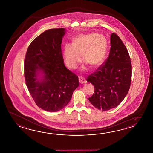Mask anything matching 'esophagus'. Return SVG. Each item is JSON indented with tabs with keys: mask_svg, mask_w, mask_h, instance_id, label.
Masks as SVG:
<instances>
[{
	"mask_svg": "<svg viewBox=\"0 0 153 153\" xmlns=\"http://www.w3.org/2000/svg\"><path fill=\"white\" fill-rule=\"evenodd\" d=\"M79 82L80 83V84H86V80L84 78H83V77H79Z\"/></svg>",
	"mask_w": 153,
	"mask_h": 153,
	"instance_id": "obj_1",
	"label": "esophagus"
}]
</instances>
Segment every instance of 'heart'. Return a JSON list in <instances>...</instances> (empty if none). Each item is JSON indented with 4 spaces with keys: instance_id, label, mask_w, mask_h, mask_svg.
I'll list each match as a JSON object with an SVG mask.
<instances>
[{
    "instance_id": "heart-1",
    "label": "heart",
    "mask_w": 153,
    "mask_h": 153,
    "mask_svg": "<svg viewBox=\"0 0 153 153\" xmlns=\"http://www.w3.org/2000/svg\"><path fill=\"white\" fill-rule=\"evenodd\" d=\"M107 51V41L102 36L96 33L79 34L72 39V44H65L63 57L65 65L74 69L81 62V56L92 68H96L104 61ZM84 65L83 69H86Z\"/></svg>"
}]
</instances>
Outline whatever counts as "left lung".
<instances>
[{
	"label": "left lung",
	"mask_w": 153,
	"mask_h": 153,
	"mask_svg": "<svg viewBox=\"0 0 153 153\" xmlns=\"http://www.w3.org/2000/svg\"><path fill=\"white\" fill-rule=\"evenodd\" d=\"M111 50L105 64L87 78L94 85V94L88 100L94 107L109 111L117 107L129 91L132 65L127 49L114 33L111 36Z\"/></svg>",
	"instance_id": "left-lung-1"
}]
</instances>
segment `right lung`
Returning <instances> with one entry per match:
<instances>
[{
	"label": "right lung",
	"instance_id": "add662e5",
	"mask_svg": "<svg viewBox=\"0 0 153 153\" xmlns=\"http://www.w3.org/2000/svg\"><path fill=\"white\" fill-rule=\"evenodd\" d=\"M63 28L48 29L29 45L25 59L26 85L36 104L50 112L68 104L79 86L78 76L64 65L61 50Z\"/></svg>",
	"mask_w": 153,
	"mask_h": 153
}]
</instances>
